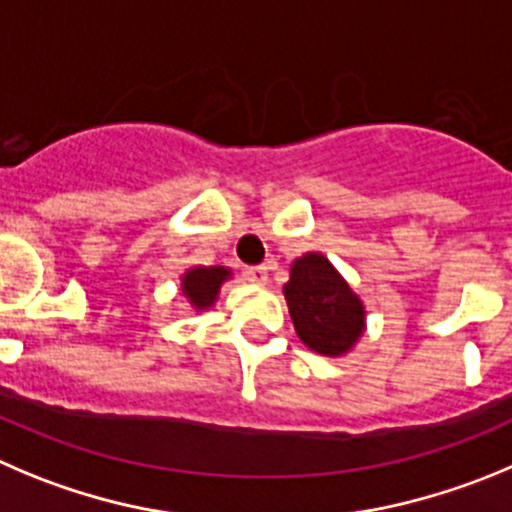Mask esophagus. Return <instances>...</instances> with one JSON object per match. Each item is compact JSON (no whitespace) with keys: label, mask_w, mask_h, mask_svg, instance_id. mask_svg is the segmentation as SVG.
Instances as JSON below:
<instances>
[{"label":"esophagus","mask_w":512,"mask_h":512,"mask_svg":"<svg viewBox=\"0 0 512 512\" xmlns=\"http://www.w3.org/2000/svg\"><path fill=\"white\" fill-rule=\"evenodd\" d=\"M245 278L250 280V283H267V267L265 265H252V267H245Z\"/></svg>","instance_id":"esophagus-1"}]
</instances>
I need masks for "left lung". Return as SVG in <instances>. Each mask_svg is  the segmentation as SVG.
<instances>
[{"instance_id": "1", "label": "left lung", "mask_w": 512, "mask_h": 512, "mask_svg": "<svg viewBox=\"0 0 512 512\" xmlns=\"http://www.w3.org/2000/svg\"><path fill=\"white\" fill-rule=\"evenodd\" d=\"M283 293L300 341L315 353L341 356L364 333V303L318 252L293 262Z\"/></svg>"}]
</instances>
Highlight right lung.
Listing matches in <instances>:
<instances>
[{
	"instance_id": "obj_1",
	"label": "right lung",
	"mask_w": 512,
	"mask_h": 512,
	"mask_svg": "<svg viewBox=\"0 0 512 512\" xmlns=\"http://www.w3.org/2000/svg\"><path fill=\"white\" fill-rule=\"evenodd\" d=\"M229 278L227 267H191L181 278V290L194 308L204 310L214 303L219 288Z\"/></svg>"
}]
</instances>
